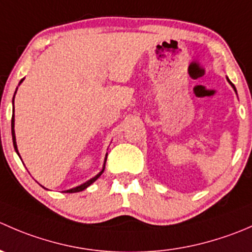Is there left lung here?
Masks as SVG:
<instances>
[{"label": "left lung", "instance_id": "1", "mask_svg": "<svg viewBox=\"0 0 252 252\" xmlns=\"http://www.w3.org/2000/svg\"><path fill=\"white\" fill-rule=\"evenodd\" d=\"M228 81H229V79H228ZM229 83H230V81H229ZM230 84H232V83H230ZM232 86H233V88H234V90H235V86L233 85V84H232ZM235 91H236V90H235Z\"/></svg>", "mask_w": 252, "mask_h": 252}]
</instances>
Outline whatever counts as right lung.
Instances as JSON below:
<instances>
[{"label":"right lung","instance_id":"1","mask_svg":"<svg viewBox=\"0 0 252 252\" xmlns=\"http://www.w3.org/2000/svg\"><path fill=\"white\" fill-rule=\"evenodd\" d=\"M22 81H23V80H20V83H22ZM13 100H14V98H13ZM13 112H14V111H13ZM12 139H13V146H14V149H16V151H17V154H18L17 142H16V134H14V114H13V116H12ZM18 155H19V154H18ZM106 159H107V157H106ZM105 164H106V161H105ZM105 164H103L102 171H101L100 173H98L97 175H96V177H94L93 179L88 180V182L84 183V184L79 185V187H77V188H73V189H70V190H67V191H64V192H78V191H83L84 189H86V188H88L89 185L93 184V183L95 182V180L97 179V178L100 177V175L103 173V171H105Z\"/></svg>","mask_w":252,"mask_h":252}]
</instances>
